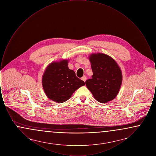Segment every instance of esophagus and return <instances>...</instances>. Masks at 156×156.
<instances>
[{
    "label": "esophagus",
    "mask_w": 156,
    "mask_h": 156,
    "mask_svg": "<svg viewBox=\"0 0 156 156\" xmlns=\"http://www.w3.org/2000/svg\"><path fill=\"white\" fill-rule=\"evenodd\" d=\"M81 80H82V81H86V80H87V76H86L85 75L83 76L82 77Z\"/></svg>",
    "instance_id": "1"
}]
</instances>
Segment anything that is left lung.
Wrapping results in <instances>:
<instances>
[{
    "instance_id": "obj_1",
    "label": "left lung",
    "mask_w": 156,
    "mask_h": 156,
    "mask_svg": "<svg viewBox=\"0 0 156 156\" xmlns=\"http://www.w3.org/2000/svg\"><path fill=\"white\" fill-rule=\"evenodd\" d=\"M89 59L93 75L85 82L86 86L97 101L108 102L119 93L122 82L121 69L115 59L103 53L92 54Z\"/></svg>"
}]
</instances>
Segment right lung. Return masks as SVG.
Returning <instances> with one entry per match:
<instances>
[{
    "label": "right lung",
    "mask_w": 156,
    "mask_h": 156,
    "mask_svg": "<svg viewBox=\"0 0 156 156\" xmlns=\"http://www.w3.org/2000/svg\"><path fill=\"white\" fill-rule=\"evenodd\" d=\"M68 61L52 62L45 70L42 85L46 96L57 103L68 100L76 89L85 85L72 69L68 67Z\"/></svg>",
    "instance_id": "obj_1"
}]
</instances>
